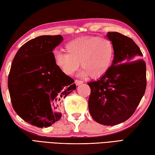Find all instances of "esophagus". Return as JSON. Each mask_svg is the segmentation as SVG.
<instances>
[{
  "label": "esophagus",
  "mask_w": 155,
  "mask_h": 155,
  "mask_svg": "<svg viewBox=\"0 0 155 155\" xmlns=\"http://www.w3.org/2000/svg\"><path fill=\"white\" fill-rule=\"evenodd\" d=\"M83 83V81H81V80H76L75 81V84L77 85H79Z\"/></svg>",
  "instance_id": "esophagus-1"
}]
</instances>
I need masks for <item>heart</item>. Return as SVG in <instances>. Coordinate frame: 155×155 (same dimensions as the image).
Here are the masks:
<instances>
[{"label": "heart", "instance_id": "obj_1", "mask_svg": "<svg viewBox=\"0 0 155 155\" xmlns=\"http://www.w3.org/2000/svg\"><path fill=\"white\" fill-rule=\"evenodd\" d=\"M67 54L58 52L55 62L61 71L71 76L81 64L83 76L90 74L98 78L106 73L113 61L114 46L109 39L99 37H87L72 40L64 46Z\"/></svg>", "mask_w": 155, "mask_h": 155}]
</instances>
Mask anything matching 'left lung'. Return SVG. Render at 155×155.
Returning <instances> with one entry per match:
<instances>
[{
    "label": "left lung",
    "mask_w": 155,
    "mask_h": 155,
    "mask_svg": "<svg viewBox=\"0 0 155 155\" xmlns=\"http://www.w3.org/2000/svg\"><path fill=\"white\" fill-rule=\"evenodd\" d=\"M107 37L114 46V59L99 79L88 83V109L98 123L112 126L128 119L140 103L147 87L146 64L133 39L117 32Z\"/></svg>",
    "instance_id": "left-lung-1"
}]
</instances>
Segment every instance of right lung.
<instances>
[{
    "label": "right lung",
    "mask_w": 155,
    "mask_h": 155,
    "mask_svg": "<svg viewBox=\"0 0 155 155\" xmlns=\"http://www.w3.org/2000/svg\"><path fill=\"white\" fill-rule=\"evenodd\" d=\"M61 35H42L28 41L16 52L8 78L11 103L18 116L39 128L62 117V101L76 89L74 81L57 67L52 52Z\"/></svg>",
    "instance_id": "right-lung-1"
}]
</instances>
